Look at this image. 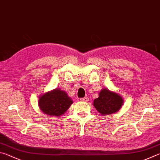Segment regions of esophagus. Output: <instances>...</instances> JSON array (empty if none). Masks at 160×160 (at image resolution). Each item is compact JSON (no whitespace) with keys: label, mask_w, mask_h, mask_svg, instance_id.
<instances>
[{"label":"esophagus","mask_w":160,"mask_h":160,"mask_svg":"<svg viewBox=\"0 0 160 160\" xmlns=\"http://www.w3.org/2000/svg\"><path fill=\"white\" fill-rule=\"evenodd\" d=\"M88 100H89V98L88 97H84V98H82L80 99L81 101H83V102H87V101H88Z\"/></svg>","instance_id":"34e87169"}]
</instances>
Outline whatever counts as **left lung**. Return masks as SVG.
I'll return each mask as SVG.
<instances>
[{"instance_id": "1", "label": "left lung", "mask_w": 160, "mask_h": 160, "mask_svg": "<svg viewBox=\"0 0 160 160\" xmlns=\"http://www.w3.org/2000/svg\"><path fill=\"white\" fill-rule=\"evenodd\" d=\"M122 98L118 93L104 88L100 92L99 97L93 101L94 107L102 115L115 113L123 104Z\"/></svg>"}]
</instances>
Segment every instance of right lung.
Here are the masks:
<instances>
[{
	"instance_id": "add662e5",
	"label": "right lung",
	"mask_w": 160,
	"mask_h": 160,
	"mask_svg": "<svg viewBox=\"0 0 160 160\" xmlns=\"http://www.w3.org/2000/svg\"><path fill=\"white\" fill-rule=\"evenodd\" d=\"M73 103L72 99L63 91L56 88L39 98L38 105L44 114L59 117L68 110Z\"/></svg>"
}]
</instances>
